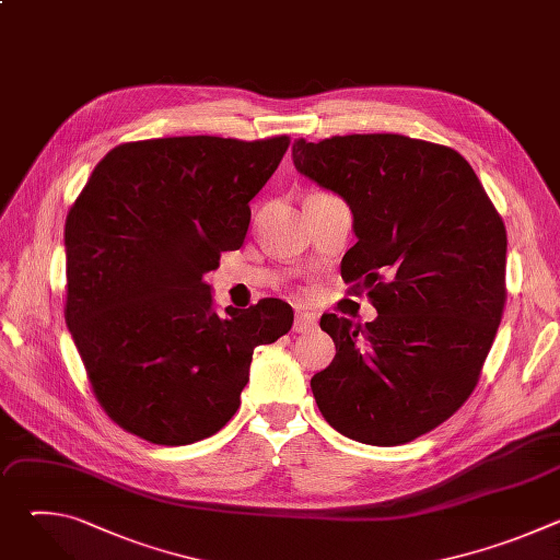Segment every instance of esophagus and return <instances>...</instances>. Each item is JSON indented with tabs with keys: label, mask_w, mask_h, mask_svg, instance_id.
Returning a JSON list of instances; mask_svg holds the SVG:
<instances>
[{
	"label": "esophagus",
	"mask_w": 560,
	"mask_h": 560,
	"mask_svg": "<svg viewBox=\"0 0 560 560\" xmlns=\"http://www.w3.org/2000/svg\"><path fill=\"white\" fill-rule=\"evenodd\" d=\"M316 314H310V312H296L294 316V332H310L316 328Z\"/></svg>",
	"instance_id": "1"
}]
</instances>
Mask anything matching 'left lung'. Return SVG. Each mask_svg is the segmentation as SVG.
I'll return each mask as SVG.
<instances>
[{
	"label": "left lung",
	"mask_w": 560,
	"mask_h": 560,
	"mask_svg": "<svg viewBox=\"0 0 560 560\" xmlns=\"http://www.w3.org/2000/svg\"><path fill=\"white\" fill-rule=\"evenodd\" d=\"M294 168L352 210L341 261L378 316L326 314L337 354L310 381L343 436L404 445L447 421L471 394L505 305L508 234L465 159L404 135L292 143Z\"/></svg>",
	"instance_id": "1"
}]
</instances>
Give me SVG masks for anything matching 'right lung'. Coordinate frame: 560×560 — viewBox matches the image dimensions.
<instances>
[{
    "label": "right lung",
    "mask_w": 560,
    "mask_h": 560,
    "mask_svg": "<svg viewBox=\"0 0 560 560\" xmlns=\"http://www.w3.org/2000/svg\"><path fill=\"white\" fill-rule=\"evenodd\" d=\"M166 137L121 143L66 219V324L106 415L156 445H188L238 410L257 346L294 322L279 299L214 310L203 275L242 248L250 201L288 150Z\"/></svg>",
    "instance_id": "obj_1"
}]
</instances>
